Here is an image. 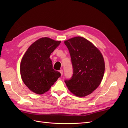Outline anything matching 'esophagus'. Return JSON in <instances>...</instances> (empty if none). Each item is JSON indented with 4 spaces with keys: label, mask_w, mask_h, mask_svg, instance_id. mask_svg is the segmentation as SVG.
Segmentation results:
<instances>
[{
    "label": "esophagus",
    "mask_w": 128,
    "mask_h": 128,
    "mask_svg": "<svg viewBox=\"0 0 128 128\" xmlns=\"http://www.w3.org/2000/svg\"><path fill=\"white\" fill-rule=\"evenodd\" d=\"M59 72H60V74H61V76L62 75V74H63V70H60V71H59Z\"/></svg>",
    "instance_id": "esophagus-1"
}]
</instances>
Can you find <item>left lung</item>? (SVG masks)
Returning a JSON list of instances; mask_svg holds the SVG:
<instances>
[{"instance_id":"left-lung-1","label":"left lung","mask_w":128,"mask_h":128,"mask_svg":"<svg viewBox=\"0 0 128 128\" xmlns=\"http://www.w3.org/2000/svg\"><path fill=\"white\" fill-rule=\"evenodd\" d=\"M70 53L73 75L65 80L69 90L79 97L94 91L101 83L104 72L102 53L91 42L82 37L64 42Z\"/></svg>"}]
</instances>
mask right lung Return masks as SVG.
Here are the masks:
<instances>
[{"mask_svg":"<svg viewBox=\"0 0 128 128\" xmlns=\"http://www.w3.org/2000/svg\"><path fill=\"white\" fill-rule=\"evenodd\" d=\"M61 41L48 37L38 40L31 45L20 64L21 78L30 90L38 94L48 91L61 74L53 69L50 56Z\"/></svg>","mask_w":128,"mask_h":128,"instance_id":"add662e5","label":"right lung"}]
</instances>
